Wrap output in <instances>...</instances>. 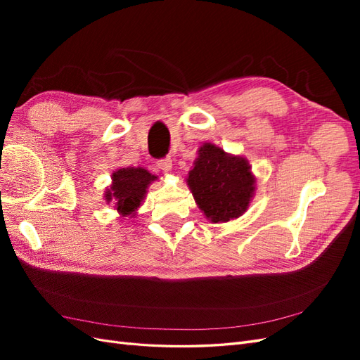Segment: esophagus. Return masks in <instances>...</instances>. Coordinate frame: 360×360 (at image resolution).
<instances>
[{"label": "esophagus", "mask_w": 360, "mask_h": 360, "mask_svg": "<svg viewBox=\"0 0 360 360\" xmlns=\"http://www.w3.org/2000/svg\"><path fill=\"white\" fill-rule=\"evenodd\" d=\"M158 168H159L162 172H169L171 168H172V160H171V158H165V159L158 160Z\"/></svg>", "instance_id": "obj_1"}]
</instances>
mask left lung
I'll use <instances>...</instances> for the list:
<instances>
[{
	"mask_svg": "<svg viewBox=\"0 0 360 360\" xmlns=\"http://www.w3.org/2000/svg\"><path fill=\"white\" fill-rule=\"evenodd\" d=\"M186 183L195 202L214 224L242 216L255 192V177L249 162L225 153L212 143L200 147Z\"/></svg>",
	"mask_w": 360,
	"mask_h": 360,
	"instance_id": "1",
	"label": "left lung"
}]
</instances>
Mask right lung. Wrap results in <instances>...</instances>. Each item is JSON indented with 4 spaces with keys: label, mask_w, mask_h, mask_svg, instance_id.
<instances>
[{
    "label": "right lung",
    "mask_w": 360,
    "mask_h": 360,
    "mask_svg": "<svg viewBox=\"0 0 360 360\" xmlns=\"http://www.w3.org/2000/svg\"><path fill=\"white\" fill-rule=\"evenodd\" d=\"M158 177L144 168H120L112 172V184L105 192L106 202H114L120 214L129 216L143 202L148 184Z\"/></svg>",
    "instance_id": "obj_1"
}]
</instances>
